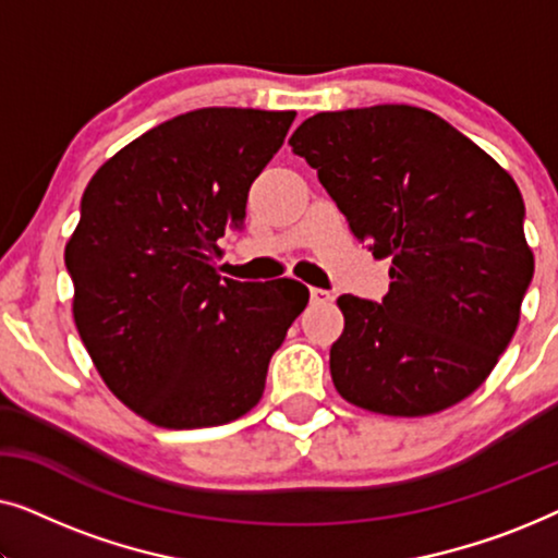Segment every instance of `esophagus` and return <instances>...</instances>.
<instances>
[{"instance_id": "obj_1", "label": "esophagus", "mask_w": 558, "mask_h": 558, "mask_svg": "<svg viewBox=\"0 0 558 558\" xmlns=\"http://www.w3.org/2000/svg\"><path fill=\"white\" fill-rule=\"evenodd\" d=\"M310 300H312V304H327V302H332V294L327 292V289L312 287L310 289Z\"/></svg>"}]
</instances>
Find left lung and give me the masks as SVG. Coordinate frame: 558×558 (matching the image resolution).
<instances>
[{
    "label": "left lung",
    "mask_w": 558,
    "mask_h": 558,
    "mask_svg": "<svg viewBox=\"0 0 558 558\" xmlns=\"http://www.w3.org/2000/svg\"><path fill=\"white\" fill-rule=\"evenodd\" d=\"M289 147L355 239L391 258L384 302L338 300V393L407 418L468 399L513 338L533 277L515 180L437 113L403 104L315 113Z\"/></svg>",
    "instance_id": "left-lung-1"
}]
</instances>
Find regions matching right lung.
Instances as JSON below:
<instances>
[{
	"label": "right lung",
	"instance_id": "add662e5",
	"mask_svg": "<svg viewBox=\"0 0 558 558\" xmlns=\"http://www.w3.org/2000/svg\"><path fill=\"white\" fill-rule=\"evenodd\" d=\"M294 111L197 109L136 136L98 167L65 243L73 319L98 376L165 429L220 426L258 403L266 368L307 307L296 281L216 271L218 239Z\"/></svg>",
	"mask_w": 558,
	"mask_h": 558
}]
</instances>
